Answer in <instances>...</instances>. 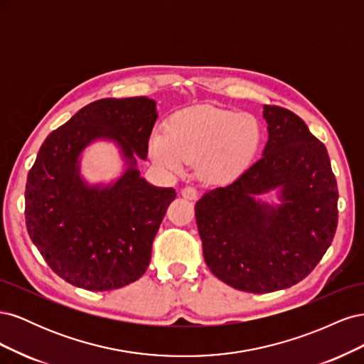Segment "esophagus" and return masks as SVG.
Masks as SVG:
<instances>
[{
	"instance_id": "obj_1",
	"label": "esophagus",
	"mask_w": 364,
	"mask_h": 364,
	"mask_svg": "<svg viewBox=\"0 0 364 364\" xmlns=\"http://www.w3.org/2000/svg\"><path fill=\"white\" fill-rule=\"evenodd\" d=\"M181 194H182V197H185V199H188V200H196L197 197H199V193H197L193 186H185V188L181 191Z\"/></svg>"
}]
</instances>
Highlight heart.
Wrapping results in <instances>:
<instances>
[{
  "mask_svg": "<svg viewBox=\"0 0 364 364\" xmlns=\"http://www.w3.org/2000/svg\"><path fill=\"white\" fill-rule=\"evenodd\" d=\"M261 139L257 117L197 106L171 115L165 132H153L149 151L164 170L181 173L186 162L196 164L202 181L220 185L238 179L250 167Z\"/></svg>",
  "mask_w": 364,
  "mask_h": 364,
  "instance_id": "1",
  "label": "heart"
}]
</instances>
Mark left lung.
Wrapping results in <instances>:
<instances>
[{
	"instance_id": "obj_1",
	"label": "left lung",
	"mask_w": 364,
	"mask_h": 364,
	"mask_svg": "<svg viewBox=\"0 0 364 364\" xmlns=\"http://www.w3.org/2000/svg\"><path fill=\"white\" fill-rule=\"evenodd\" d=\"M262 158L196 209L206 266L230 287L269 293L311 273L337 228V182L326 147L289 109L262 106ZM272 192L277 203L262 199Z\"/></svg>"
}]
</instances>
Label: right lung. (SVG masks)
<instances>
[{
	"mask_svg": "<svg viewBox=\"0 0 364 364\" xmlns=\"http://www.w3.org/2000/svg\"><path fill=\"white\" fill-rule=\"evenodd\" d=\"M158 118L147 97L103 98L46 138L27 176L26 225L33 245L62 279L91 291L124 287L146 273L151 245L174 188L142 178L138 159ZM95 141L122 161L111 181L90 183L81 159Z\"/></svg>",
	"mask_w": 364,
	"mask_h": 364,
	"instance_id": "1",
	"label": "right lung"
}]
</instances>
